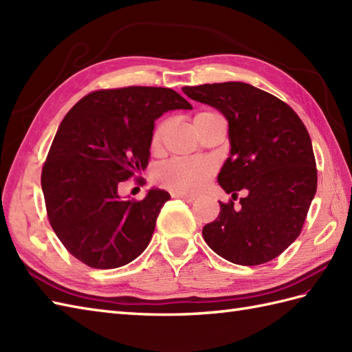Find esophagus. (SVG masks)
Instances as JSON below:
<instances>
[{"instance_id": "1", "label": "esophagus", "mask_w": 352, "mask_h": 352, "mask_svg": "<svg viewBox=\"0 0 352 352\" xmlns=\"http://www.w3.org/2000/svg\"><path fill=\"white\" fill-rule=\"evenodd\" d=\"M172 197L174 198H180V199H184V201H193L195 199V195H189V193H180V192H172Z\"/></svg>"}]
</instances>
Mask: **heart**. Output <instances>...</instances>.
Listing matches in <instances>:
<instances>
[{"label": "heart", "instance_id": "b5f03b06", "mask_svg": "<svg viewBox=\"0 0 352 352\" xmlns=\"http://www.w3.org/2000/svg\"><path fill=\"white\" fill-rule=\"evenodd\" d=\"M213 115H216L214 111H207V110L198 111V113L193 116V124H195V126L198 129L206 119L212 118ZM169 129H170L169 119H163L162 122L155 125L151 136L153 151H160ZM212 174H213V164L208 160L174 159L162 164L160 168H157L154 177L157 183H160L163 188H166L172 192L193 193L203 188Z\"/></svg>", "mask_w": 352, "mask_h": 352}]
</instances>
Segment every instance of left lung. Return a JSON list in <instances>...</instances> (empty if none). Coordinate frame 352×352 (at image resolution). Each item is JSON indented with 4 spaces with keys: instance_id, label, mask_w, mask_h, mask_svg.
Here are the masks:
<instances>
[{
    "instance_id": "1",
    "label": "left lung",
    "mask_w": 352,
    "mask_h": 352,
    "mask_svg": "<svg viewBox=\"0 0 352 352\" xmlns=\"http://www.w3.org/2000/svg\"><path fill=\"white\" fill-rule=\"evenodd\" d=\"M189 98L218 109L228 121L230 157L218 175L227 193L245 190L241 207L221 203L203 228L210 248L231 263L263 265L300 236L316 193L311 140L294 109L241 81L183 87Z\"/></svg>"
}]
</instances>
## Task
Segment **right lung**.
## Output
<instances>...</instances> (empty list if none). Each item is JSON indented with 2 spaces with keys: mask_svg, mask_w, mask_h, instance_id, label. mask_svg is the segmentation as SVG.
<instances>
[{
  "mask_svg": "<svg viewBox=\"0 0 352 352\" xmlns=\"http://www.w3.org/2000/svg\"><path fill=\"white\" fill-rule=\"evenodd\" d=\"M175 109L192 106L168 87L129 86L87 94L63 118L41 182L51 227L81 263L113 269L145 251L169 193L125 201L118 186L148 166L154 121Z\"/></svg>",
  "mask_w": 352,
  "mask_h": 352,
  "instance_id": "add662e5",
  "label": "right lung"
}]
</instances>
